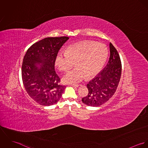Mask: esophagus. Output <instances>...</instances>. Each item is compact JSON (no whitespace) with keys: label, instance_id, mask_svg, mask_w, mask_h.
Returning <instances> with one entry per match:
<instances>
[{"label":"esophagus","instance_id":"1","mask_svg":"<svg viewBox=\"0 0 148 148\" xmlns=\"http://www.w3.org/2000/svg\"><path fill=\"white\" fill-rule=\"evenodd\" d=\"M71 86H73V87H76V88H77L79 86V84H71Z\"/></svg>","mask_w":148,"mask_h":148}]
</instances>
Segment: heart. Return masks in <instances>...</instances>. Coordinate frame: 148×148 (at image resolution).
Listing matches in <instances>:
<instances>
[{"mask_svg":"<svg viewBox=\"0 0 148 148\" xmlns=\"http://www.w3.org/2000/svg\"><path fill=\"white\" fill-rule=\"evenodd\" d=\"M108 56V48L103 43L84 41L69 45L64 51H59L55 57V64L61 71H67L74 64L77 67L63 77L66 83H77L85 77L96 76L102 69Z\"/></svg>","mask_w":148,"mask_h":148,"instance_id":"b5f03b06","label":"heart"}]
</instances>
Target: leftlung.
<instances>
[{"instance_id": "8db88e82", "label": "left lung", "mask_w": 148, "mask_h": 148, "mask_svg": "<svg viewBox=\"0 0 148 148\" xmlns=\"http://www.w3.org/2000/svg\"><path fill=\"white\" fill-rule=\"evenodd\" d=\"M110 57L106 67L86 85L88 94L82 100L90 106H99L114 94L121 75V63L119 53L111 42Z\"/></svg>"}]
</instances>
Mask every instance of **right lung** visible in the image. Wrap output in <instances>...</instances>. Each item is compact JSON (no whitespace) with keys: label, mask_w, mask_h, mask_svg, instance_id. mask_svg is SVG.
Listing matches in <instances>:
<instances>
[{"label":"right lung","mask_w":148,"mask_h":148,"mask_svg":"<svg viewBox=\"0 0 148 148\" xmlns=\"http://www.w3.org/2000/svg\"><path fill=\"white\" fill-rule=\"evenodd\" d=\"M67 36L46 38L32 45L26 52L21 67L24 86L28 95L40 105L57 103L65 86L55 70V57Z\"/></svg>","instance_id":"add662e5"}]
</instances>
